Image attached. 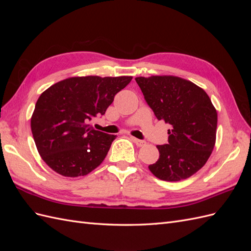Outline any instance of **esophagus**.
Returning <instances> with one entry per match:
<instances>
[{
    "instance_id": "1",
    "label": "esophagus",
    "mask_w": 251,
    "mask_h": 251,
    "mask_svg": "<svg viewBox=\"0 0 251 251\" xmlns=\"http://www.w3.org/2000/svg\"><path fill=\"white\" fill-rule=\"evenodd\" d=\"M131 139L133 140V142H135L136 143V146L137 147H143V146H146V141H143V140H140V139H137V138H135V137H133V136H131Z\"/></svg>"
}]
</instances>
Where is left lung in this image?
<instances>
[{
	"mask_svg": "<svg viewBox=\"0 0 251 251\" xmlns=\"http://www.w3.org/2000/svg\"><path fill=\"white\" fill-rule=\"evenodd\" d=\"M158 120L172 126L169 142L157 146L159 159L150 171L164 181L191 177L206 163L216 142L218 115L206 92L177 76L136 77Z\"/></svg>",
	"mask_w": 251,
	"mask_h": 251,
	"instance_id": "obj_1",
	"label": "left lung"
}]
</instances>
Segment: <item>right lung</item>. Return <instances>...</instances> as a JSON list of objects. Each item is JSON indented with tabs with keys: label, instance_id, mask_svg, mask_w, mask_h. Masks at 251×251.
<instances>
[{
	"label": "right lung",
	"instance_id": "1",
	"mask_svg": "<svg viewBox=\"0 0 251 251\" xmlns=\"http://www.w3.org/2000/svg\"><path fill=\"white\" fill-rule=\"evenodd\" d=\"M132 76L71 77L41 94L31 117L37 151L65 177L85 176L107 156L116 135L94 130L90 121L103 115Z\"/></svg>",
	"mask_w": 251,
	"mask_h": 251
}]
</instances>
